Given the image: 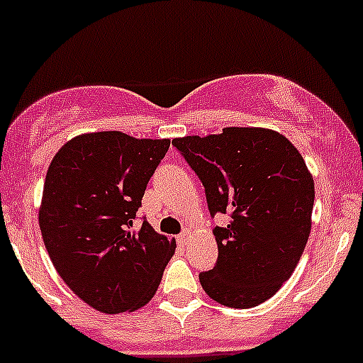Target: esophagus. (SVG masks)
<instances>
[{
	"mask_svg": "<svg viewBox=\"0 0 363 363\" xmlns=\"http://www.w3.org/2000/svg\"><path fill=\"white\" fill-rule=\"evenodd\" d=\"M191 236H193V230H191V229H184L181 234H179V241L184 242V245H186V242H189Z\"/></svg>",
	"mask_w": 363,
	"mask_h": 363,
	"instance_id": "34e87169",
	"label": "esophagus"
}]
</instances>
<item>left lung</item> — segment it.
<instances>
[{
  "mask_svg": "<svg viewBox=\"0 0 363 363\" xmlns=\"http://www.w3.org/2000/svg\"><path fill=\"white\" fill-rule=\"evenodd\" d=\"M172 145L205 188L218 258L200 272L205 293L233 308L272 298L300 262L312 225L315 189L303 157L282 134L225 127L213 136L174 139Z\"/></svg>",
  "mask_w": 363,
  "mask_h": 363,
  "instance_id": "obj_1",
  "label": "left lung"
}]
</instances>
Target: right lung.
Returning <instances> with one entry per match:
<instances>
[{
  "label": "right lung",
  "mask_w": 363,
  "mask_h": 363,
  "mask_svg": "<svg viewBox=\"0 0 363 363\" xmlns=\"http://www.w3.org/2000/svg\"><path fill=\"white\" fill-rule=\"evenodd\" d=\"M169 139L82 134L48 169L39 227L65 284L103 313L145 306L157 293L175 242L146 218L134 229L143 194Z\"/></svg>",
  "instance_id": "1"
}]
</instances>
